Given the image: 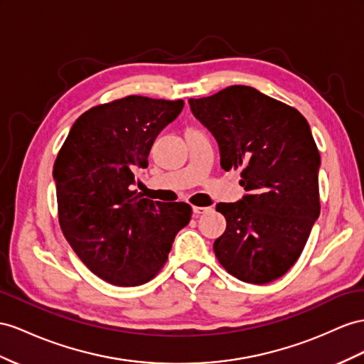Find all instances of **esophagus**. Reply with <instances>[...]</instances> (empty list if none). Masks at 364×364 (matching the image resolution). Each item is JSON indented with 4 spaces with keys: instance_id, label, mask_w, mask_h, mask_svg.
Returning <instances> with one entry per match:
<instances>
[{
    "instance_id": "1",
    "label": "esophagus",
    "mask_w": 364,
    "mask_h": 364,
    "mask_svg": "<svg viewBox=\"0 0 364 364\" xmlns=\"http://www.w3.org/2000/svg\"><path fill=\"white\" fill-rule=\"evenodd\" d=\"M192 210H193V215H203V213H208V212H210L212 209L210 208H200V206H193L192 208Z\"/></svg>"
}]
</instances>
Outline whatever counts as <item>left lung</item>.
<instances>
[{
  "label": "left lung",
  "mask_w": 364,
  "mask_h": 364,
  "mask_svg": "<svg viewBox=\"0 0 364 364\" xmlns=\"http://www.w3.org/2000/svg\"><path fill=\"white\" fill-rule=\"evenodd\" d=\"M193 117L215 136L221 167L241 171L247 195L218 203L226 230L215 257L241 282L266 284L301 255L320 215V154L296 109L249 86L191 98Z\"/></svg>",
  "instance_id": "8db88e82"
}]
</instances>
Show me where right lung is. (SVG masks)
Returning <instances> with one entry per match:
<instances>
[{"label": "right lung", "instance_id": "add662e5", "mask_svg": "<svg viewBox=\"0 0 364 364\" xmlns=\"http://www.w3.org/2000/svg\"><path fill=\"white\" fill-rule=\"evenodd\" d=\"M184 101L129 95L85 112L53 164L64 237L105 282L132 287L161 271L175 235L189 225L186 203H160L132 191L155 138Z\"/></svg>", "mask_w": 364, "mask_h": 364}]
</instances>
